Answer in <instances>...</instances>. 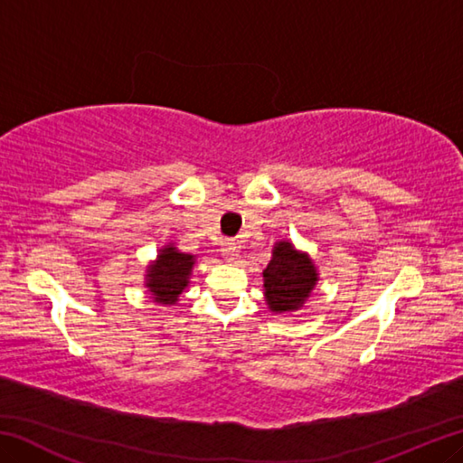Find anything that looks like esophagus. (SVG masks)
<instances>
[{
  "instance_id": "1",
  "label": "esophagus",
  "mask_w": 463,
  "mask_h": 463,
  "mask_svg": "<svg viewBox=\"0 0 463 463\" xmlns=\"http://www.w3.org/2000/svg\"><path fill=\"white\" fill-rule=\"evenodd\" d=\"M239 253V245L234 241H224L222 242V255L226 257V260H234Z\"/></svg>"
}]
</instances>
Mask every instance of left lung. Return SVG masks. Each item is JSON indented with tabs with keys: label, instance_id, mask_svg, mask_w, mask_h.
I'll use <instances>...</instances> for the list:
<instances>
[{
	"label": "left lung",
	"instance_id": "left-lung-1",
	"mask_svg": "<svg viewBox=\"0 0 463 463\" xmlns=\"http://www.w3.org/2000/svg\"><path fill=\"white\" fill-rule=\"evenodd\" d=\"M265 298L271 312L298 310L317 284V269L308 255L298 253L289 242L281 241L263 269Z\"/></svg>",
	"mask_w": 463,
	"mask_h": 463
}]
</instances>
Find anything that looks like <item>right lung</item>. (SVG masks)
I'll list each match as a JSON object with an SVG mask.
<instances>
[{
    "mask_svg": "<svg viewBox=\"0 0 463 463\" xmlns=\"http://www.w3.org/2000/svg\"><path fill=\"white\" fill-rule=\"evenodd\" d=\"M194 265V255L179 253L175 247H165L159 260L148 268L146 286L159 304H175L187 286Z\"/></svg>",
    "mask_w": 463,
    "mask_h": 463,
    "instance_id": "1",
    "label": "right lung"
}]
</instances>
